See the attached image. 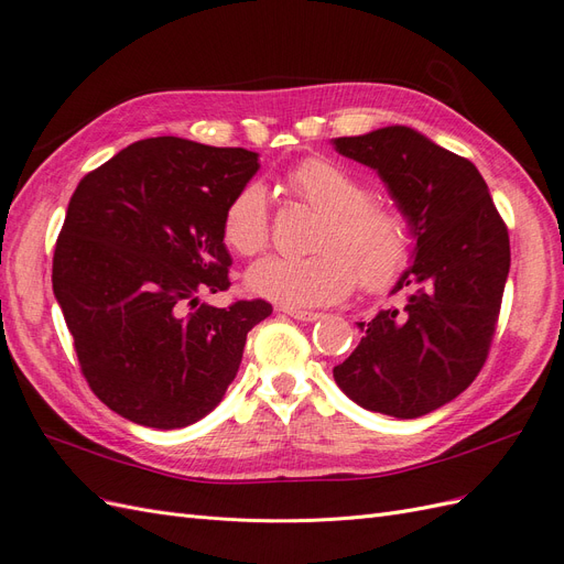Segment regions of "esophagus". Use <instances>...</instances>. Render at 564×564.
I'll return each mask as SVG.
<instances>
[{
	"instance_id": "1",
	"label": "esophagus",
	"mask_w": 564,
	"mask_h": 564,
	"mask_svg": "<svg viewBox=\"0 0 564 564\" xmlns=\"http://www.w3.org/2000/svg\"><path fill=\"white\" fill-rule=\"evenodd\" d=\"M289 317L301 319V322H317L322 317V313H313V311H284Z\"/></svg>"
}]
</instances>
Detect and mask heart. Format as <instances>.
Here are the masks:
<instances>
[{
    "label": "heart",
    "mask_w": 564,
    "mask_h": 564,
    "mask_svg": "<svg viewBox=\"0 0 564 564\" xmlns=\"http://www.w3.org/2000/svg\"><path fill=\"white\" fill-rule=\"evenodd\" d=\"M289 191L322 214L313 251L303 259L268 256L247 270L253 296L305 311L346 299L360 282L383 292L400 278L412 251L406 218L388 204L369 199L367 185L346 166L308 158L286 172ZM220 235L230 251L253 256L270 237L268 195L261 183H245L226 204Z\"/></svg>",
    "instance_id": "1"
}]
</instances>
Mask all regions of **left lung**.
<instances>
[{
	"mask_svg": "<svg viewBox=\"0 0 564 564\" xmlns=\"http://www.w3.org/2000/svg\"><path fill=\"white\" fill-rule=\"evenodd\" d=\"M332 145L379 174L414 240L412 265L392 286L404 301L357 322L362 340L334 379L369 412L419 419L460 395L487 360L510 270L508 230L475 164L412 127Z\"/></svg>",
	"mask_w": 564,
	"mask_h": 564,
	"instance_id": "1",
	"label": "left lung"
}]
</instances>
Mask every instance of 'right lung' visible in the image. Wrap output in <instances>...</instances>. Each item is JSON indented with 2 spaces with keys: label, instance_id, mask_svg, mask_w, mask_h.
<instances>
[{
  "label": "right lung",
  "instance_id": "right-lung-1",
  "mask_svg": "<svg viewBox=\"0 0 564 564\" xmlns=\"http://www.w3.org/2000/svg\"><path fill=\"white\" fill-rule=\"evenodd\" d=\"M259 169V152L160 135L79 181L51 282L84 377L119 416L172 431L224 400L272 305L196 303L230 286L220 224Z\"/></svg>",
  "mask_w": 564,
  "mask_h": 564
}]
</instances>
